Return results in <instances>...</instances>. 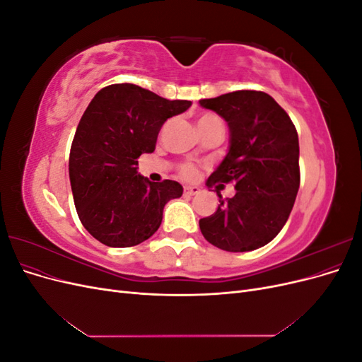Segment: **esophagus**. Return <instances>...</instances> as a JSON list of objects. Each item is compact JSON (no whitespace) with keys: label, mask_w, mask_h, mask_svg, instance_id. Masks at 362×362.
<instances>
[{"label":"esophagus","mask_w":362,"mask_h":362,"mask_svg":"<svg viewBox=\"0 0 362 362\" xmlns=\"http://www.w3.org/2000/svg\"><path fill=\"white\" fill-rule=\"evenodd\" d=\"M201 190H199V187H185L184 189V194L185 196H194V194H198Z\"/></svg>","instance_id":"obj_1"}]
</instances>
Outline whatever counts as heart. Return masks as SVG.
I'll return each mask as SVG.
<instances>
[{"mask_svg":"<svg viewBox=\"0 0 362 362\" xmlns=\"http://www.w3.org/2000/svg\"><path fill=\"white\" fill-rule=\"evenodd\" d=\"M216 120H221L214 113H201L198 117V127H205L208 124H213ZM180 175L184 180H194L198 177V168L193 163H185L180 169Z\"/></svg>","mask_w":362,"mask_h":362,"instance_id":"obj_1","label":"heart"}]
</instances>
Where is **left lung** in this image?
Instances as JSON below:
<instances>
[{
  "instance_id": "8db88e82",
  "label": "left lung",
  "mask_w": 362,
  "mask_h": 362,
  "mask_svg": "<svg viewBox=\"0 0 362 362\" xmlns=\"http://www.w3.org/2000/svg\"><path fill=\"white\" fill-rule=\"evenodd\" d=\"M199 104L222 116L231 145L206 181L216 185L217 211L199 221L206 242L228 252L267 245L286 225L300 185L299 137L287 112L259 90H237ZM234 183L236 194L223 200L218 190Z\"/></svg>"
}]
</instances>
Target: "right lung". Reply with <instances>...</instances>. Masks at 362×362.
<instances>
[{
  "mask_svg": "<svg viewBox=\"0 0 362 362\" xmlns=\"http://www.w3.org/2000/svg\"><path fill=\"white\" fill-rule=\"evenodd\" d=\"M190 105L122 83L104 87L86 108L72 140L69 178L76 213L98 242L140 245L160 228L164 205L182 194L177 181L151 182L136 166L141 154L154 152L163 124Z\"/></svg>",
  "mask_w": 362,
  "mask_h": 362,
  "instance_id": "1",
  "label": "right lung"
}]
</instances>
